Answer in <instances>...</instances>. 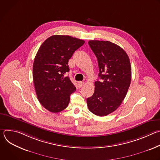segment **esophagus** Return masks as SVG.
Here are the masks:
<instances>
[{"instance_id":"34e87169","label":"esophagus","mask_w":160,"mask_h":160,"mask_svg":"<svg viewBox=\"0 0 160 160\" xmlns=\"http://www.w3.org/2000/svg\"><path fill=\"white\" fill-rule=\"evenodd\" d=\"M84 84V82H78V87H82Z\"/></svg>"}]
</instances>
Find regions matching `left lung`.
Listing matches in <instances>:
<instances>
[{"label": "left lung", "mask_w": 160, "mask_h": 160, "mask_svg": "<svg viewBox=\"0 0 160 160\" xmlns=\"http://www.w3.org/2000/svg\"><path fill=\"white\" fill-rule=\"evenodd\" d=\"M96 55L101 81L95 82L94 94L87 98L88 109L99 117L115 111L125 99L131 82V65L126 52L109 41L90 40Z\"/></svg>", "instance_id": "obj_1"}]
</instances>
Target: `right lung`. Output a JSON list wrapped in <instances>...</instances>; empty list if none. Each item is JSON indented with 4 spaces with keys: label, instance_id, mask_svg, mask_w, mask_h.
<instances>
[{
    "label": "right lung",
    "instance_id": "1",
    "mask_svg": "<svg viewBox=\"0 0 160 160\" xmlns=\"http://www.w3.org/2000/svg\"><path fill=\"white\" fill-rule=\"evenodd\" d=\"M85 41L69 35H52L40 47L33 65V80L37 98L52 112L64 110L76 87L69 77L68 61Z\"/></svg>",
    "mask_w": 160,
    "mask_h": 160
}]
</instances>
